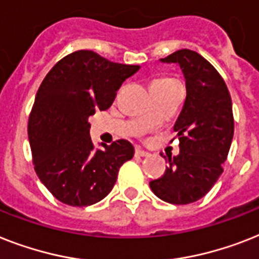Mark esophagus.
<instances>
[{"label":"esophagus","instance_id":"obj_1","mask_svg":"<svg viewBox=\"0 0 259 259\" xmlns=\"http://www.w3.org/2000/svg\"><path fill=\"white\" fill-rule=\"evenodd\" d=\"M149 155H150V153H148V151L142 150L140 148L136 149V157H149Z\"/></svg>","mask_w":259,"mask_h":259}]
</instances>
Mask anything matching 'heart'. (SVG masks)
I'll use <instances>...</instances> for the list:
<instances>
[{
  "instance_id": "heart-1",
  "label": "heart",
  "mask_w": 259,
  "mask_h": 259,
  "mask_svg": "<svg viewBox=\"0 0 259 259\" xmlns=\"http://www.w3.org/2000/svg\"><path fill=\"white\" fill-rule=\"evenodd\" d=\"M163 81H170L169 78H159V79H155L154 82H163Z\"/></svg>"
}]
</instances>
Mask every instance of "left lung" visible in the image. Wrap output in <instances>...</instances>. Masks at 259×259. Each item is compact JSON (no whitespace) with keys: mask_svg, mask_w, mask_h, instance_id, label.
<instances>
[{"mask_svg":"<svg viewBox=\"0 0 259 259\" xmlns=\"http://www.w3.org/2000/svg\"><path fill=\"white\" fill-rule=\"evenodd\" d=\"M159 61L180 66L186 100L174 123L180 154L167 155L165 174L150 188L165 202L186 205L207 194L224 171L234 134L232 98L220 73L197 52L181 49Z\"/></svg>","mask_w":259,"mask_h":259,"instance_id":"obj_1","label":"left lung"}]
</instances>
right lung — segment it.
I'll use <instances>...</instances> for the list:
<instances>
[{
	"instance_id": "add662e5",
	"label": "right lung",
	"mask_w": 259,
	"mask_h": 259,
	"mask_svg": "<svg viewBox=\"0 0 259 259\" xmlns=\"http://www.w3.org/2000/svg\"><path fill=\"white\" fill-rule=\"evenodd\" d=\"M140 65L117 64L92 50L64 57L46 74L31 109L27 136L35 173L58 201L100 202L114 186L119 167L133 158L129 141L97 149L89 117L111 106L117 90Z\"/></svg>"
}]
</instances>
